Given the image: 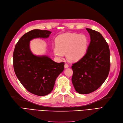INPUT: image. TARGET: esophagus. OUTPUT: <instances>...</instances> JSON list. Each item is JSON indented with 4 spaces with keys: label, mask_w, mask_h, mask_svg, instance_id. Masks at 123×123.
I'll return each instance as SVG.
<instances>
[{
    "label": "esophagus",
    "mask_w": 123,
    "mask_h": 123,
    "mask_svg": "<svg viewBox=\"0 0 123 123\" xmlns=\"http://www.w3.org/2000/svg\"><path fill=\"white\" fill-rule=\"evenodd\" d=\"M68 67H69V65H68L67 64H66H66H65V65H64L65 68H67Z\"/></svg>",
    "instance_id": "34e87169"
}]
</instances>
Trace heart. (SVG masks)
Returning a JSON list of instances; mask_svg holds the SVG:
<instances>
[{
  "mask_svg": "<svg viewBox=\"0 0 123 123\" xmlns=\"http://www.w3.org/2000/svg\"><path fill=\"white\" fill-rule=\"evenodd\" d=\"M89 44L87 35L76 33H67L56 38V48L54 52L59 58L66 53L67 59L71 62L78 61L85 55Z\"/></svg>",
  "mask_w": 123,
  "mask_h": 123,
  "instance_id": "1",
  "label": "heart"
}]
</instances>
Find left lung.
Masks as SVG:
<instances>
[{
  "label": "left lung",
  "mask_w": 123,
  "mask_h": 123,
  "mask_svg": "<svg viewBox=\"0 0 123 123\" xmlns=\"http://www.w3.org/2000/svg\"><path fill=\"white\" fill-rule=\"evenodd\" d=\"M91 42L85 55L72 64V82L76 91L87 94L97 90L105 81L110 69V51L99 32L86 28Z\"/></svg>",
  "instance_id": "obj_1"
}]
</instances>
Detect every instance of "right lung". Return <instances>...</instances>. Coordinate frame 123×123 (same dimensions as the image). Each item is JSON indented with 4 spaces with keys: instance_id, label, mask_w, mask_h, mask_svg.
I'll list each match as a JSON object with an SVG mask.
<instances>
[{
    "instance_id": "1",
    "label": "right lung",
    "mask_w": 123,
    "mask_h": 123,
    "mask_svg": "<svg viewBox=\"0 0 123 123\" xmlns=\"http://www.w3.org/2000/svg\"><path fill=\"white\" fill-rule=\"evenodd\" d=\"M51 33L39 29L29 31L18 41L13 53V68L18 80L28 92L38 96L52 91L57 78L64 68V62H55L45 55H34L30 50V40L48 38Z\"/></svg>"
}]
</instances>
